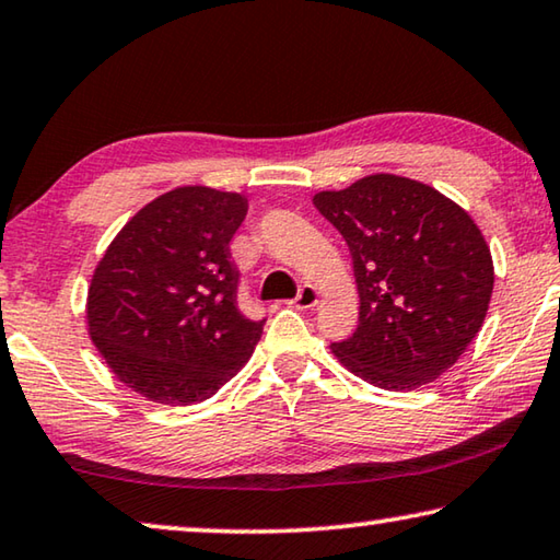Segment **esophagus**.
<instances>
[{"label": "esophagus", "instance_id": "esophagus-1", "mask_svg": "<svg viewBox=\"0 0 560 560\" xmlns=\"http://www.w3.org/2000/svg\"><path fill=\"white\" fill-rule=\"evenodd\" d=\"M318 304V291L314 287H301L294 299V306L299 312H306V308H314Z\"/></svg>", "mask_w": 560, "mask_h": 560}]
</instances>
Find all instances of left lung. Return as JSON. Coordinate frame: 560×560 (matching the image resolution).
<instances>
[{
  "label": "left lung",
  "instance_id": "obj_1",
  "mask_svg": "<svg viewBox=\"0 0 560 560\" xmlns=\"http://www.w3.org/2000/svg\"><path fill=\"white\" fill-rule=\"evenodd\" d=\"M314 207L351 252L359 324L331 343L351 374L411 392L454 366L483 326L493 261L481 229L456 201L396 174L318 191Z\"/></svg>",
  "mask_w": 560,
  "mask_h": 560
}]
</instances>
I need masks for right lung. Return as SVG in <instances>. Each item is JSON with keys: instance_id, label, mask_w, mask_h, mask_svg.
<instances>
[{"instance_id": "obj_1", "label": "right lung", "mask_w": 560, "mask_h": 560, "mask_svg": "<svg viewBox=\"0 0 560 560\" xmlns=\"http://www.w3.org/2000/svg\"><path fill=\"white\" fill-rule=\"evenodd\" d=\"M248 211L242 194L179 186L139 209L96 264L86 299L92 341L149 401L214 396L264 331L236 306L229 252Z\"/></svg>"}]
</instances>
